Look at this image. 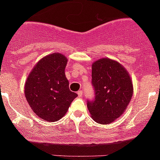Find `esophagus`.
<instances>
[{
    "label": "esophagus",
    "mask_w": 160,
    "mask_h": 160,
    "mask_svg": "<svg viewBox=\"0 0 160 160\" xmlns=\"http://www.w3.org/2000/svg\"><path fill=\"white\" fill-rule=\"evenodd\" d=\"M77 94H78L79 97H82L83 96V91L82 90H79V91H77Z\"/></svg>",
    "instance_id": "1"
}]
</instances>
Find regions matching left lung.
<instances>
[{"label":"left lung","mask_w":160,"mask_h":160,"mask_svg":"<svg viewBox=\"0 0 160 160\" xmlns=\"http://www.w3.org/2000/svg\"><path fill=\"white\" fill-rule=\"evenodd\" d=\"M93 101L88 108L96 122L108 125L122 116L133 94V84L126 69L118 61L101 58L92 63Z\"/></svg>","instance_id":"left-lung-1"}]
</instances>
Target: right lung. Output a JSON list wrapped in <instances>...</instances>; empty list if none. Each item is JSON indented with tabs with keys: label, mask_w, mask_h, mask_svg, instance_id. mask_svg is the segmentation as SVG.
Segmentation results:
<instances>
[{
	"label": "right lung",
	"mask_w": 160,
	"mask_h": 160,
	"mask_svg": "<svg viewBox=\"0 0 160 160\" xmlns=\"http://www.w3.org/2000/svg\"><path fill=\"white\" fill-rule=\"evenodd\" d=\"M67 59L53 52L39 59L28 74L25 95L32 111L42 120L56 122L67 114L77 97L65 75Z\"/></svg>",
	"instance_id": "1"
}]
</instances>
